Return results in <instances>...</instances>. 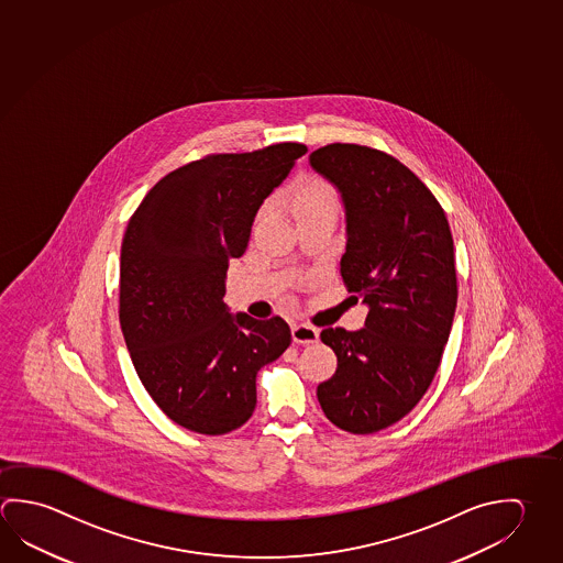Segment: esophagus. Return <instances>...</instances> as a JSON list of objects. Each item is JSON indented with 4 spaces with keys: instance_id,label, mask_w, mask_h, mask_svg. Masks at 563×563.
Segmentation results:
<instances>
[{
    "instance_id": "1",
    "label": "esophagus",
    "mask_w": 563,
    "mask_h": 563,
    "mask_svg": "<svg viewBox=\"0 0 563 563\" xmlns=\"http://www.w3.org/2000/svg\"><path fill=\"white\" fill-rule=\"evenodd\" d=\"M318 335H320V332L316 330L314 325H292V340H295L296 344H314V342H318Z\"/></svg>"
}]
</instances>
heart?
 I'll use <instances>...</instances> for the list:
<instances>
[{
    "label": "heart",
    "instance_id": "b5f03b06",
    "mask_svg": "<svg viewBox=\"0 0 563 563\" xmlns=\"http://www.w3.org/2000/svg\"><path fill=\"white\" fill-rule=\"evenodd\" d=\"M288 208L295 216L296 223L302 219L322 213V211H335L338 201H335L334 191L325 184L324 179L308 176V178L298 179L295 186L286 196ZM267 216V208L261 209L258 219Z\"/></svg>",
    "mask_w": 563,
    "mask_h": 563
}]
</instances>
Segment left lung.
Listing matches in <instances>:
<instances>
[{"instance_id":"8db88e82","label":"left lung","mask_w":563,"mask_h":563,"mask_svg":"<svg viewBox=\"0 0 563 563\" xmlns=\"http://www.w3.org/2000/svg\"><path fill=\"white\" fill-rule=\"evenodd\" d=\"M310 164L342 191L340 273L369 306L362 330H322L338 367L316 395L335 427L377 433L421 401L441 364L459 296L453 235L431 189L391 154L335 142Z\"/></svg>"}]
</instances>
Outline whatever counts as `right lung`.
<instances>
[{
  "instance_id": "right-lung-1",
  "label": "right lung",
  "mask_w": 563,
  "mask_h": 563,
  "mask_svg": "<svg viewBox=\"0 0 563 563\" xmlns=\"http://www.w3.org/2000/svg\"><path fill=\"white\" fill-rule=\"evenodd\" d=\"M308 148L280 142L208 154L150 189L120 249L119 318L140 382L174 423L225 434L257 405V374L290 345L280 316L229 314V261L261 203Z\"/></svg>"
}]
</instances>
